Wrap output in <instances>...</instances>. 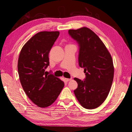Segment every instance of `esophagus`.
<instances>
[{
    "label": "esophagus",
    "mask_w": 132,
    "mask_h": 132,
    "mask_svg": "<svg viewBox=\"0 0 132 132\" xmlns=\"http://www.w3.org/2000/svg\"><path fill=\"white\" fill-rule=\"evenodd\" d=\"M64 79H65V81H67V82H68V81H70L71 80V79H68V78H65Z\"/></svg>",
    "instance_id": "34e87169"
}]
</instances>
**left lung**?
Masks as SVG:
<instances>
[{"instance_id": "1", "label": "left lung", "mask_w": 132, "mask_h": 132, "mask_svg": "<svg viewBox=\"0 0 132 132\" xmlns=\"http://www.w3.org/2000/svg\"><path fill=\"white\" fill-rule=\"evenodd\" d=\"M68 32L79 43V64L86 75L85 80L74 79L78 85L74 94L84 108L96 109L110 93L114 76L112 58L101 39L89 28L82 27Z\"/></svg>"}]
</instances>
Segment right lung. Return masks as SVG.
I'll use <instances>...</instances> for the list:
<instances>
[{
    "instance_id": "obj_1",
    "label": "right lung",
    "mask_w": 132,
    "mask_h": 132,
    "mask_svg": "<svg viewBox=\"0 0 132 132\" xmlns=\"http://www.w3.org/2000/svg\"><path fill=\"white\" fill-rule=\"evenodd\" d=\"M59 31H41L32 37L19 54L18 70L26 94L39 107L51 105L61 93L64 82L45 69L50 65L49 53Z\"/></svg>"
}]
</instances>
